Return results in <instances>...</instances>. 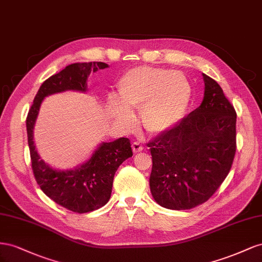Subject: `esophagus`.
<instances>
[{"label": "esophagus", "instance_id": "obj_1", "mask_svg": "<svg viewBox=\"0 0 262 262\" xmlns=\"http://www.w3.org/2000/svg\"><path fill=\"white\" fill-rule=\"evenodd\" d=\"M132 148H133L134 154H138V152L144 150V147L141 146L139 143H134V144L132 145Z\"/></svg>", "mask_w": 262, "mask_h": 262}]
</instances>
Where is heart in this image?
<instances>
[{"instance_id": "obj_1", "label": "heart", "mask_w": 262, "mask_h": 262, "mask_svg": "<svg viewBox=\"0 0 262 262\" xmlns=\"http://www.w3.org/2000/svg\"><path fill=\"white\" fill-rule=\"evenodd\" d=\"M121 102L110 101L115 121L126 129L135 124L132 111H140L145 129L155 135L169 130L181 121L191 101L192 86L180 71L138 67L127 71L118 82Z\"/></svg>"}]
</instances>
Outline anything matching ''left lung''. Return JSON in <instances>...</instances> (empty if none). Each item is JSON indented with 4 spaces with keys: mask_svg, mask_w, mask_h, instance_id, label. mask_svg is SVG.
Wrapping results in <instances>:
<instances>
[{
    "mask_svg": "<svg viewBox=\"0 0 262 262\" xmlns=\"http://www.w3.org/2000/svg\"><path fill=\"white\" fill-rule=\"evenodd\" d=\"M201 105L151 143L149 185L169 210H190L210 199L225 180L236 151V112L220 84L203 73Z\"/></svg>",
    "mask_w": 262,
    "mask_h": 262,
    "instance_id": "8db88e82",
    "label": "left lung"
}]
</instances>
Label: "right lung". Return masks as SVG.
Listing matches in <instances>:
<instances>
[{"label": "right lung", "instance_id": "add662e5", "mask_svg": "<svg viewBox=\"0 0 262 262\" xmlns=\"http://www.w3.org/2000/svg\"><path fill=\"white\" fill-rule=\"evenodd\" d=\"M107 67L104 62H77L67 66L40 85L26 118L29 152L37 183L57 204L80 214L98 210L108 202L117 168L133 156L129 139L121 137L110 143L103 141L86 161L73 169L60 170L50 167L37 152L34 127L45 98L66 91L85 93L90 73Z\"/></svg>", "mask_w": 262, "mask_h": 262}]
</instances>
